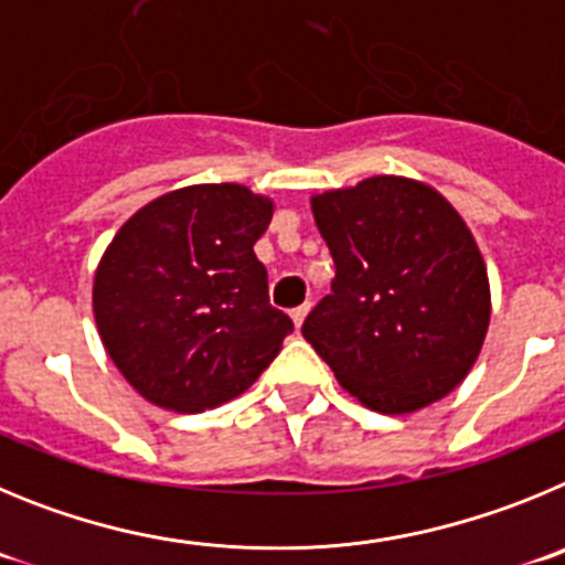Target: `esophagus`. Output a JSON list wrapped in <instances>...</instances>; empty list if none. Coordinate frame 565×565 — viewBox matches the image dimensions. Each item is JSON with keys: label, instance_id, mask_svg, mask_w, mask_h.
Masks as SVG:
<instances>
[{"label": "esophagus", "instance_id": "esophagus-1", "mask_svg": "<svg viewBox=\"0 0 565 565\" xmlns=\"http://www.w3.org/2000/svg\"><path fill=\"white\" fill-rule=\"evenodd\" d=\"M307 312H309V303H301V307H295L292 312H289V315H292L295 327L301 329V323H303V318H307Z\"/></svg>", "mask_w": 565, "mask_h": 565}]
</instances>
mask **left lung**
Segmentation results:
<instances>
[{
    "mask_svg": "<svg viewBox=\"0 0 565 565\" xmlns=\"http://www.w3.org/2000/svg\"><path fill=\"white\" fill-rule=\"evenodd\" d=\"M334 262L303 338L380 414H411L467 377L490 327V284L454 205L405 177L312 196Z\"/></svg>",
    "mask_w": 565,
    "mask_h": 565,
    "instance_id": "1",
    "label": "left lung"
}]
</instances>
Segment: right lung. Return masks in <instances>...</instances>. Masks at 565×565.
Instances as JSON below:
<instances>
[{"label":"right lung","mask_w":565,"mask_h":565,"mask_svg":"<svg viewBox=\"0 0 565 565\" xmlns=\"http://www.w3.org/2000/svg\"><path fill=\"white\" fill-rule=\"evenodd\" d=\"M273 202L250 188L191 185L149 202L111 238L93 307L111 363L177 414L245 394L281 352L292 320L270 303L253 245Z\"/></svg>","instance_id":"1"}]
</instances>
